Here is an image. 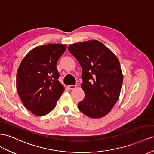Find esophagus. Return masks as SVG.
<instances>
[{
	"label": "esophagus",
	"mask_w": 154,
	"mask_h": 154,
	"mask_svg": "<svg viewBox=\"0 0 154 154\" xmlns=\"http://www.w3.org/2000/svg\"><path fill=\"white\" fill-rule=\"evenodd\" d=\"M67 87L69 89H74L76 88V86L74 85H68Z\"/></svg>",
	"instance_id": "34e87169"
}]
</instances>
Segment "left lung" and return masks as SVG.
Wrapping results in <instances>:
<instances>
[{
	"mask_svg": "<svg viewBox=\"0 0 154 154\" xmlns=\"http://www.w3.org/2000/svg\"><path fill=\"white\" fill-rule=\"evenodd\" d=\"M82 69V88L85 97L78 109L91 118L106 115L118 100L123 75L120 62L100 41L91 40L68 47Z\"/></svg>",
	"mask_w": 154,
	"mask_h": 154,
	"instance_id": "obj_1",
	"label": "left lung"
}]
</instances>
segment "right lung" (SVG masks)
Wrapping results in <instances>:
<instances>
[{
  "label": "right lung",
  "instance_id": "right-lung-1",
  "mask_svg": "<svg viewBox=\"0 0 154 154\" xmlns=\"http://www.w3.org/2000/svg\"><path fill=\"white\" fill-rule=\"evenodd\" d=\"M66 48V45L61 44L36 47L20 63L17 73V90L24 107L33 114L43 116L50 113L64 92L58 80L56 64Z\"/></svg>",
  "mask_w": 154,
  "mask_h": 154
}]
</instances>
